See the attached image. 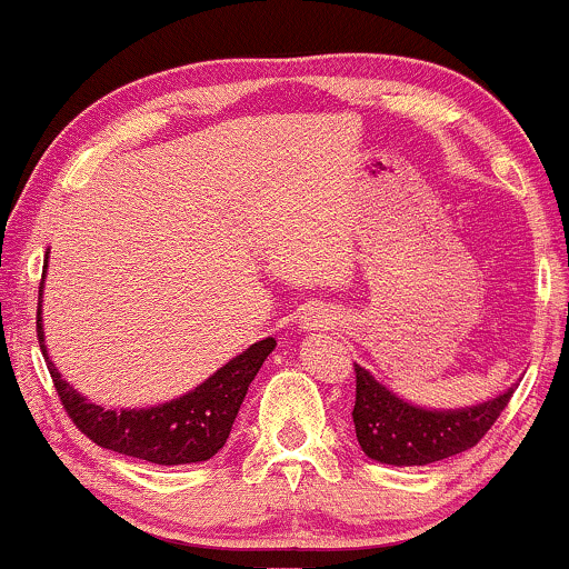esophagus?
I'll use <instances>...</instances> for the list:
<instances>
[{"mask_svg": "<svg viewBox=\"0 0 569 569\" xmlns=\"http://www.w3.org/2000/svg\"><path fill=\"white\" fill-rule=\"evenodd\" d=\"M300 325H303V329H325L335 325V317L325 306H308L306 311L300 313Z\"/></svg>", "mask_w": 569, "mask_h": 569, "instance_id": "34e87169", "label": "esophagus"}]
</instances>
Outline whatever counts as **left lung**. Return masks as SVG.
Wrapping results in <instances>:
<instances>
[{
    "label": "left lung",
    "instance_id": "8db88e82",
    "mask_svg": "<svg viewBox=\"0 0 569 569\" xmlns=\"http://www.w3.org/2000/svg\"><path fill=\"white\" fill-rule=\"evenodd\" d=\"M515 388L467 409L435 411L406 403L356 363L353 425L361 451L392 467H425L478 446L507 409Z\"/></svg>",
    "mask_w": 569,
    "mask_h": 569
}]
</instances>
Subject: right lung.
Here are the masks:
<instances>
[{"label":"right lung","instance_id":"right-lung-1","mask_svg":"<svg viewBox=\"0 0 569 569\" xmlns=\"http://www.w3.org/2000/svg\"><path fill=\"white\" fill-rule=\"evenodd\" d=\"M41 287H44V279H41ZM37 332L54 390H58L62 409L68 411L73 425L108 451L134 456V459L163 467L208 461L210 456L221 451L237 419V411L244 401V392L256 380L258 369L263 367L266 356L277 346L273 338L252 342L248 350H242L240 356L223 363L219 371H213L206 382L189 390L187 396L173 398V401L147 406V409L116 411L89 403L79 390H73L62 380L58 367L49 361L44 327H41V300L37 311Z\"/></svg>","mask_w":569,"mask_h":569}]
</instances>
